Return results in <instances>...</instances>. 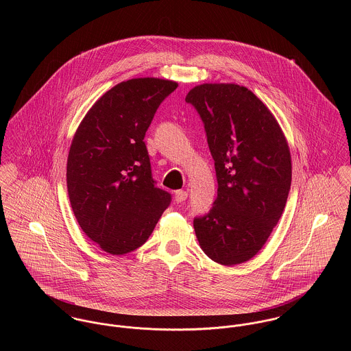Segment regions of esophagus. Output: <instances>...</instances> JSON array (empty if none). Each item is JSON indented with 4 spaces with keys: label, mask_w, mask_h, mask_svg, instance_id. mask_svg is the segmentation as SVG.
Masks as SVG:
<instances>
[{
    "label": "esophagus",
    "mask_w": 351,
    "mask_h": 351,
    "mask_svg": "<svg viewBox=\"0 0 351 351\" xmlns=\"http://www.w3.org/2000/svg\"><path fill=\"white\" fill-rule=\"evenodd\" d=\"M186 199H188V192H185V191H177L174 193V200L177 202H184Z\"/></svg>",
    "instance_id": "34e87169"
}]
</instances>
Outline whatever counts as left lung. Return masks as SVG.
Wrapping results in <instances>:
<instances>
[{
    "label": "left lung",
    "mask_w": 351,
    "mask_h": 351,
    "mask_svg": "<svg viewBox=\"0 0 351 351\" xmlns=\"http://www.w3.org/2000/svg\"><path fill=\"white\" fill-rule=\"evenodd\" d=\"M185 101L204 124L215 160L217 197L193 220L202 251L231 266L249 261L277 226L291 189L285 136L266 105L235 84H204Z\"/></svg>",
    "instance_id": "left-lung-1"
}]
</instances>
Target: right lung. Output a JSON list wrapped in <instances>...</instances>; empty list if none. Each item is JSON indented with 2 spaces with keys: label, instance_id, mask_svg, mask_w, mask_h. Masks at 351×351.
Returning a JSON list of instances; mask_svg holds the SVG:
<instances>
[{
  "label": "right lung",
  "instance_id": "add662e5",
  "mask_svg": "<svg viewBox=\"0 0 351 351\" xmlns=\"http://www.w3.org/2000/svg\"><path fill=\"white\" fill-rule=\"evenodd\" d=\"M178 84L135 78L108 90L80 124L67 159V191L82 231L121 255L151 235L171 195L155 186L146 131Z\"/></svg>",
  "mask_w": 351,
  "mask_h": 351
}]
</instances>
